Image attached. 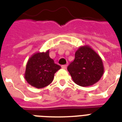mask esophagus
Instances as JSON below:
<instances>
[{
	"label": "esophagus",
	"mask_w": 122,
	"mask_h": 122,
	"mask_svg": "<svg viewBox=\"0 0 122 122\" xmlns=\"http://www.w3.org/2000/svg\"><path fill=\"white\" fill-rule=\"evenodd\" d=\"M61 67H62V68H63V69H66V67H67V65H64L61 66Z\"/></svg>",
	"instance_id": "obj_1"
}]
</instances>
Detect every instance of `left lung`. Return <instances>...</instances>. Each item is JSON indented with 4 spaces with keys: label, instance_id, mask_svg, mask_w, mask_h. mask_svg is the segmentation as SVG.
<instances>
[{
    "label": "left lung",
    "instance_id": "left-lung-1",
    "mask_svg": "<svg viewBox=\"0 0 122 122\" xmlns=\"http://www.w3.org/2000/svg\"><path fill=\"white\" fill-rule=\"evenodd\" d=\"M67 70L73 81L81 86L92 85L103 74L104 67L102 59L89 46H83L75 53L74 60Z\"/></svg>",
    "mask_w": 122,
    "mask_h": 122
}]
</instances>
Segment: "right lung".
<instances>
[{"label":"right lung","mask_w":122,"mask_h":122,"mask_svg":"<svg viewBox=\"0 0 122 122\" xmlns=\"http://www.w3.org/2000/svg\"><path fill=\"white\" fill-rule=\"evenodd\" d=\"M61 66L50 57L49 50L31 56L26 66L24 77L30 85L41 89L51 83L54 74Z\"/></svg>","instance_id":"add662e5"}]
</instances>
